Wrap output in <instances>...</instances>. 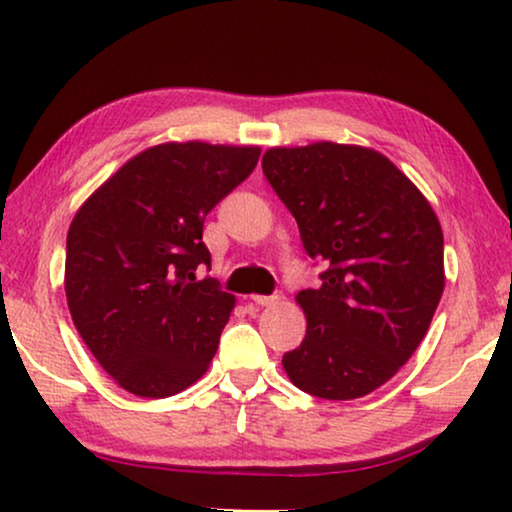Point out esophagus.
<instances>
[{"label": "esophagus", "instance_id": "obj_1", "mask_svg": "<svg viewBox=\"0 0 512 512\" xmlns=\"http://www.w3.org/2000/svg\"><path fill=\"white\" fill-rule=\"evenodd\" d=\"M277 296H251V303H256L258 307H268L277 303Z\"/></svg>", "mask_w": 512, "mask_h": 512}]
</instances>
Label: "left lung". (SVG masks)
Wrapping results in <instances>:
<instances>
[{
  "label": "left lung",
  "instance_id": "obj_1",
  "mask_svg": "<svg viewBox=\"0 0 512 512\" xmlns=\"http://www.w3.org/2000/svg\"><path fill=\"white\" fill-rule=\"evenodd\" d=\"M263 174L298 223L317 289L282 366L300 391L352 401L382 387L415 354L445 289L443 230L429 200L366 146L317 142L265 151Z\"/></svg>",
  "mask_w": 512,
  "mask_h": 512
}]
</instances>
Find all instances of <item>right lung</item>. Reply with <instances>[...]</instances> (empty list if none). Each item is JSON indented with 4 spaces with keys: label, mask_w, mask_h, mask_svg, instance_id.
Returning <instances> with one entry per match:
<instances>
[{
    "label": "right lung",
    "mask_w": 512,
    "mask_h": 512,
    "mask_svg": "<svg viewBox=\"0 0 512 512\" xmlns=\"http://www.w3.org/2000/svg\"><path fill=\"white\" fill-rule=\"evenodd\" d=\"M258 156V146H151L76 212L65 258L69 312L130 394L167 398L207 373L235 296L212 277L195 279L212 263L202 226Z\"/></svg>",
    "instance_id": "1"
}]
</instances>
